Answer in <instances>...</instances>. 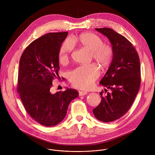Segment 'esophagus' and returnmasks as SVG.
<instances>
[{
    "mask_svg": "<svg viewBox=\"0 0 155 155\" xmlns=\"http://www.w3.org/2000/svg\"><path fill=\"white\" fill-rule=\"evenodd\" d=\"M87 94V92L86 91H79V95L80 96H83V95H85Z\"/></svg>",
    "mask_w": 155,
    "mask_h": 155,
    "instance_id": "1",
    "label": "esophagus"
}]
</instances>
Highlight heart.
I'll list each match as a JSON object with an SVG mask.
<instances>
[{"label": "heart", "instance_id": "obj_1", "mask_svg": "<svg viewBox=\"0 0 155 155\" xmlns=\"http://www.w3.org/2000/svg\"><path fill=\"white\" fill-rule=\"evenodd\" d=\"M74 43H77L91 51L92 58L101 67L107 68L112 61L113 48L109 45L104 44L100 37L92 33H83L72 41L68 38L61 45L60 51V62L62 64L69 60V55L74 48ZM99 69L95 64L80 66L69 74V79L75 87L86 89L90 87L98 77Z\"/></svg>", "mask_w": 155, "mask_h": 155}]
</instances>
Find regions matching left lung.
Wrapping results in <instances>:
<instances>
[{"mask_svg": "<svg viewBox=\"0 0 155 155\" xmlns=\"http://www.w3.org/2000/svg\"><path fill=\"white\" fill-rule=\"evenodd\" d=\"M95 30L110 40L113 57L100 81L111 92L105 95L103 91L100 92L101 102L92 111L97 119L110 122L124 116L133 104L140 85V61L137 51L125 37L110 28Z\"/></svg>", "mask_w": 155, "mask_h": 155, "instance_id": "1", "label": "left lung"}]
</instances>
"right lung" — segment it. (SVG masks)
Wrapping results in <instances>:
<instances>
[{
	"label": "right lung",
	"instance_id": "add662e5",
	"mask_svg": "<svg viewBox=\"0 0 155 155\" xmlns=\"http://www.w3.org/2000/svg\"><path fill=\"white\" fill-rule=\"evenodd\" d=\"M68 32L48 33L33 41L19 61L18 92L30 116L45 127L60 123L71 101L78 96L71 88L51 93L53 80L59 78V52Z\"/></svg>",
	"mask_w": 155,
	"mask_h": 155
}]
</instances>
